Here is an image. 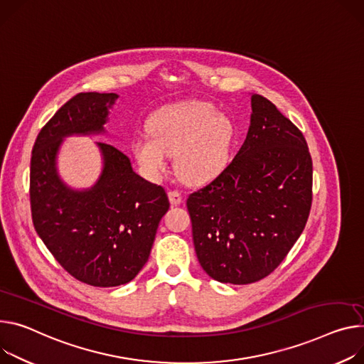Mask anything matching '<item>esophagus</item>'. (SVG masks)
Returning <instances> with one entry per match:
<instances>
[{
    "label": "esophagus",
    "mask_w": 364,
    "mask_h": 364,
    "mask_svg": "<svg viewBox=\"0 0 364 364\" xmlns=\"http://www.w3.org/2000/svg\"><path fill=\"white\" fill-rule=\"evenodd\" d=\"M168 199L171 202V205H180L181 202V194L178 190H170L168 191Z\"/></svg>",
    "instance_id": "34e87169"
}]
</instances>
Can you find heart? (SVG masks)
<instances>
[{
    "mask_svg": "<svg viewBox=\"0 0 364 364\" xmlns=\"http://www.w3.org/2000/svg\"><path fill=\"white\" fill-rule=\"evenodd\" d=\"M149 134L132 141L135 158L146 176L156 178L174 155L177 173L202 184L218 177L230 161L237 127L226 113L208 102L190 100L156 110L148 122Z\"/></svg>",
    "mask_w": 364,
    "mask_h": 364,
    "instance_id": "1",
    "label": "heart"
}]
</instances>
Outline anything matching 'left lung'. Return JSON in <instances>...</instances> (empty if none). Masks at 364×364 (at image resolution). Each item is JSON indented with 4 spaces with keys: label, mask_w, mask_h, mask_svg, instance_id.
<instances>
[{
    "label": "left lung",
    "mask_w": 364,
    "mask_h": 364,
    "mask_svg": "<svg viewBox=\"0 0 364 364\" xmlns=\"http://www.w3.org/2000/svg\"><path fill=\"white\" fill-rule=\"evenodd\" d=\"M247 138L226 168L187 199L203 270L230 284L273 273L304 232L312 206V158L302 132L259 94Z\"/></svg>",
    "instance_id": "8db88e82"
}]
</instances>
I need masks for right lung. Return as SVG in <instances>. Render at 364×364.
Listing matches in <instances>:
<instances>
[{"instance_id": "obj_1", "label": "right lung", "mask_w": 364, "mask_h": 364, "mask_svg": "<svg viewBox=\"0 0 364 364\" xmlns=\"http://www.w3.org/2000/svg\"><path fill=\"white\" fill-rule=\"evenodd\" d=\"M114 92H80L42 127L31 151L30 208L38 235L77 280L113 287L129 283L149 258L161 218L170 208L161 186L134 173L116 146L98 142L105 170L87 191H73L58 178L60 139L102 132Z\"/></svg>"}]
</instances>
